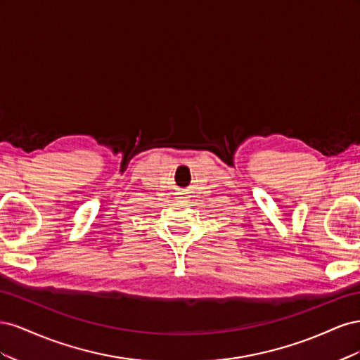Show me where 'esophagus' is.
I'll return each mask as SVG.
<instances>
[{"mask_svg":"<svg viewBox=\"0 0 360 360\" xmlns=\"http://www.w3.org/2000/svg\"><path fill=\"white\" fill-rule=\"evenodd\" d=\"M176 195H177V200H186L188 198V192H184V191H179V192H176Z\"/></svg>","mask_w":360,"mask_h":360,"instance_id":"34e87169","label":"esophagus"}]
</instances>
